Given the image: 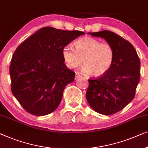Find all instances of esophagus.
I'll use <instances>...</instances> for the list:
<instances>
[{"mask_svg": "<svg viewBox=\"0 0 148 148\" xmlns=\"http://www.w3.org/2000/svg\"><path fill=\"white\" fill-rule=\"evenodd\" d=\"M81 77H82V76H81V75H80L79 74H78V73H76V76H75V78H76V79H78V78H81Z\"/></svg>", "mask_w": 148, "mask_h": 148, "instance_id": "esophagus-1", "label": "esophagus"}]
</instances>
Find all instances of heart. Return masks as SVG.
<instances>
[{
  "label": "heart",
  "instance_id": "heart-1",
  "mask_svg": "<svg viewBox=\"0 0 148 148\" xmlns=\"http://www.w3.org/2000/svg\"><path fill=\"white\" fill-rule=\"evenodd\" d=\"M75 49L71 45L62 49V57L66 66L75 68L85 64L82 68L86 74L93 73L102 76L111 69L115 59V51L109 43H101L99 39L84 37L75 43Z\"/></svg>",
  "mask_w": 148,
  "mask_h": 148
}]
</instances>
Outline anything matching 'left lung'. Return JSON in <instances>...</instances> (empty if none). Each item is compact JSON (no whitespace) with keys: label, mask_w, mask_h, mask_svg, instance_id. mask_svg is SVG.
I'll list each match as a JSON object with an SVG mask.
<instances>
[{"label":"left lung","mask_w":148,"mask_h":148,"mask_svg":"<svg viewBox=\"0 0 148 148\" xmlns=\"http://www.w3.org/2000/svg\"><path fill=\"white\" fill-rule=\"evenodd\" d=\"M88 33L110 43L115 51V59L105 75L88 80L86 100L97 113L113 115L134 99L139 82L140 60L132 43L116 33L107 30Z\"/></svg>","instance_id":"obj_1"}]
</instances>
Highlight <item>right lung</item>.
<instances>
[{
    "mask_svg": "<svg viewBox=\"0 0 148 148\" xmlns=\"http://www.w3.org/2000/svg\"><path fill=\"white\" fill-rule=\"evenodd\" d=\"M84 34L45 27L16 48L9 68L11 90L28 113L43 116L57 109L75 76L64 64L62 49Z\"/></svg>",
    "mask_w": 148,
    "mask_h": 148,
    "instance_id": "1",
    "label": "right lung"
}]
</instances>
